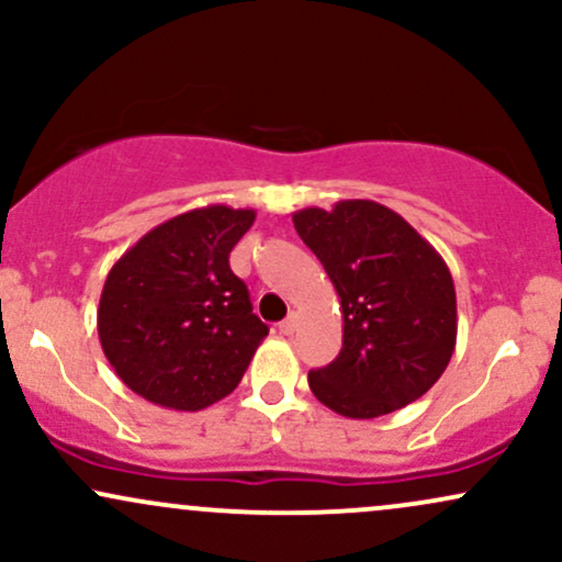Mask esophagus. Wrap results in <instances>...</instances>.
Returning a JSON list of instances; mask_svg holds the SVG:
<instances>
[{"mask_svg":"<svg viewBox=\"0 0 562 562\" xmlns=\"http://www.w3.org/2000/svg\"><path fill=\"white\" fill-rule=\"evenodd\" d=\"M295 330H299V314L293 312V314H288V317L280 322V333L282 335H293Z\"/></svg>","mask_w":562,"mask_h":562,"instance_id":"34e87169","label":"esophagus"}]
</instances>
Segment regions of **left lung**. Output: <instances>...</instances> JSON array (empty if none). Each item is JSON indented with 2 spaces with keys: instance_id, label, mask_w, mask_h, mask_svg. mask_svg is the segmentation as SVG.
Listing matches in <instances>:
<instances>
[{
  "instance_id": "8db88e82",
  "label": "left lung",
  "mask_w": 562,
  "mask_h": 562,
  "mask_svg": "<svg viewBox=\"0 0 562 562\" xmlns=\"http://www.w3.org/2000/svg\"><path fill=\"white\" fill-rule=\"evenodd\" d=\"M344 312V346L308 372L322 404L351 420L391 415L447 370L457 344V293L447 261L396 211L340 200L293 214Z\"/></svg>"
}]
</instances>
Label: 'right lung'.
<instances>
[{
	"instance_id": "obj_1",
	"label": "right lung",
	"mask_w": 562,
	"mask_h": 562,
	"mask_svg": "<svg viewBox=\"0 0 562 562\" xmlns=\"http://www.w3.org/2000/svg\"><path fill=\"white\" fill-rule=\"evenodd\" d=\"M254 209L203 205L142 235L113 263L97 308L108 362L137 396L198 412L237 389L269 327L229 254Z\"/></svg>"
}]
</instances>
